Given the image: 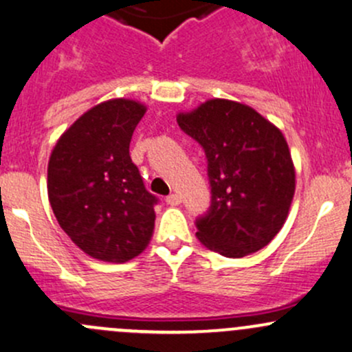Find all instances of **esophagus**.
<instances>
[{
  "mask_svg": "<svg viewBox=\"0 0 352 352\" xmlns=\"http://www.w3.org/2000/svg\"><path fill=\"white\" fill-rule=\"evenodd\" d=\"M180 202H182V197H180L179 194H170L168 197H166V204L170 206H179Z\"/></svg>",
  "mask_w": 352,
  "mask_h": 352,
  "instance_id": "obj_1",
  "label": "esophagus"
}]
</instances>
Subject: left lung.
I'll return each instance as SVG.
<instances>
[{"mask_svg": "<svg viewBox=\"0 0 352 352\" xmlns=\"http://www.w3.org/2000/svg\"><path fill=\"white\" fill-rule=\"evenodd\" d=\"M207 157L212 204L197 219V239L226 258L256 253L288 217L295 166L283 133L243 102L214 98L177 114Z\"/></svg>", "mask_w": 352, "mask_h": 352, "instance_id": "left-lung-1", "label": "left lung"}]
</instances>
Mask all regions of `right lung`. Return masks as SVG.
<instances>
[{
  "label": "right lung",
  "mask_w": 352,
  "mask_h": 352,
  "mask_svg": "<svg viewBox=\"0 0 352 352\" xmlns=\"http://www.w3.org/2000/svg\"><path fill=\"white\" fill-rule=\"evenodd\" d=\"M145 113L135 99L101 102L77 118L50 153L52 210L72 243L96 260L126 263L153 236L157 197L129 157L133 131Z\"/></svg>",
  "instance_id": "1"
}]
</instances>
